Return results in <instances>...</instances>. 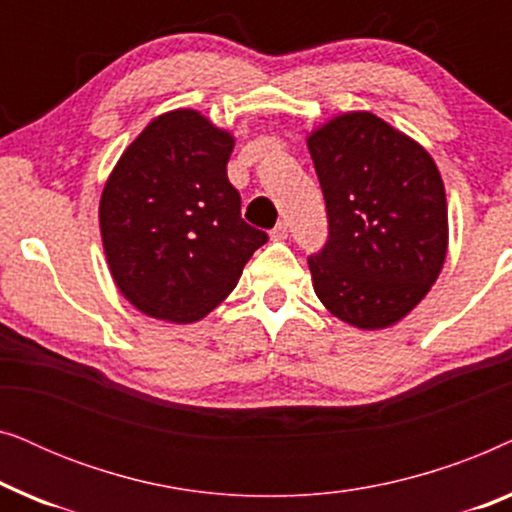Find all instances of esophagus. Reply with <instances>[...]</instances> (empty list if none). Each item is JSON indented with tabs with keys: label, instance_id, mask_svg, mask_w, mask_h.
I'll use <instances>...</instances> for the list:
<instances>
[{
	"label": "esophagus",
	"instance_id": "34e87169",
	"mask_svg": "<svg viewBox=\"0 0 512 512\" xmlns=\"http://www.w3.org/2000/svg\"><path fill=\"white\" fill-rule=\"evenodd\" d=\"M286 235H289V223H286V221H279L277 226L270 230V237H272V240H277V242L286 240Z\"/></svg>",
	"mask_w": 512,
	"mask_h": 512
}]
</instances>
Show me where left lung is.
Masks as SVG:
<instances>
[{"mask_svg":"<svg viewBox=\"0 0 512 512\" xmlns=\"http://www.w3.org/2000/svg\"><path fill=\"white\" fill-rule=\"evenodd\" d=\"M326 200L328 240L307 258L328 312L387 328L422 300L447 254L445 186L433 158L368 111L307 137Z\"/></svg>","mask_w":512,"mask_h":512,"instance_id":"obj_1","label":"left lung"}]
</instances>
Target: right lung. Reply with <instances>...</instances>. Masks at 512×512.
<instances>
[{
    "label": "right lung",
    "mask_w": 512,
    "mask_h": 512,
    "mask_svg": "<svg viewBox=\"0 0 512 512\" xmlns=\"http://www.w3.org/2000/svg\"><path fill=\"white\" fill-rule=\"evenodd\" d=\"M235 139L193 109L158 116L123 151L102 191L111 277L139 312L188 324L212 312L268 242L242 219L228 181Z\"/></svg>",
    "instance_id": "right-lung-1"
}]
</instances>
